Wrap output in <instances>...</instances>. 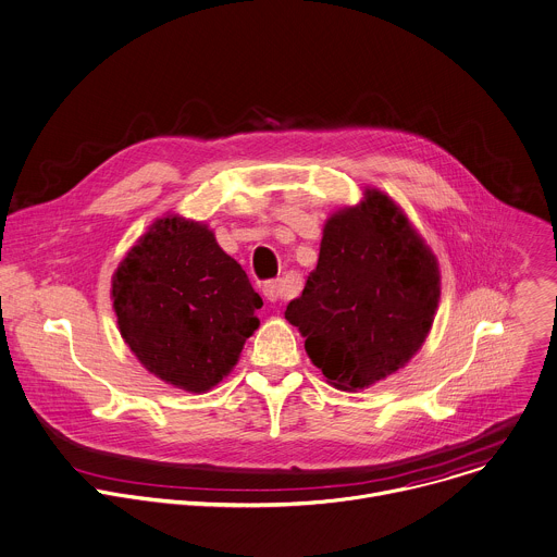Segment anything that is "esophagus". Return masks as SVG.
Instances as JSON below:
<instances>
[{"label":"esophagus","mask_w":557,"mask_h":557,"mask_svg":"<svg viewBox=\"0 0 557 557\" xmlns=\"http://www.w3.org/2000/svg\"><path fill=\"white\" fill-rule=\"evenodd\" d=\"M290 295L288 286L284 280H273V282H267L264 284V297L271 301V304H277L282 299H286Z\"/></svg>","instance_id":"1"}]
</instances>
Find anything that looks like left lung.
I'll use <instances>...</instances> for the list:
<instances>
[{"mask_svg": "<svg viewBox=\"0 0 557 557\" xmlns=\"http://www.w3.org/2000/svg\"><path fill=\"white\" fill-rule=\"evenodd\" d=\"M440 264L405 210L364 188L323 225L317 269L286 306L325 381L358 392L403 369L424 345L440 306Z\"/></svg>", "mask_w": 557, "mask_h": 557, "instance_id": "obj_1", "label": "left lung"}]
</instances>
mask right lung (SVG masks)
Here are the masks:
<instances>
[{
	"mask_svg": "<svg viewBox=\"0 0 557 557\" xmlns=\"http://www.w3.org/2000/svg\"><path fill=\"white\" fill-rule=\"evenodd\" d=\"M124 343L159 381L206 394L240 358L262 308L243 267L203 221L163 214L111 277Z\"/></svg>",
	"mask_w": 557,
	"mask_h": 557,
	"instance_id": "1",
	"label": "right lung"
}]
</instances>
